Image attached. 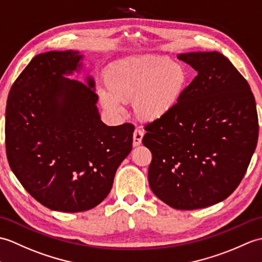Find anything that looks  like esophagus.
Here are the masks:
<instances>
[{"mask_svg":"<svg viewBox=\"0 0 262 262\" xmlns=\"http://www.w3.org/2000/svg\"><path fill=\"white\" fill-rule=\"evenodd\" d=\"M142 138H143V132L140 129H136L135 132H133V146L135 147L140 146L142 142Z\"/></svg>","mask_w":262,"mask_h":262,"instance_id":"esophagus-1","label":"esophagus"}]
</instances>
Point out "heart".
<instances>
[{
    "label": "heart",
    "instance_id": "b5f03b06",
    "mask_svg": "<svg viewBox=\"0 0 262 262\" xmlns=\"http://www.w3.org/2000/svg\"><path fill=\"white\" fill-rule=\"evenodd\" d=\"M189 84L187 69L182 62L166 57L144 56L112 63L104 74L98 91L102 105L119 112L121 102L133 100L139 119L152 122L171 113Z\"/></svg>",
    "mask_w": 262,
    "mask_h": 262
}]
</instances>
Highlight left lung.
Listing matches in <instances>:
<instances>
[{"label":"left lung","mask_w":262,"mask_h":262,"mask_svg":"<svg viewBox=\"0 0 262 262\" xmlns=\"http://www.w3.org/2000/svg\"><path fill=\"white\" fill-rule=\"evenodd\" d=\"M197 72L178 105L148 123L154 194L176 210H197L229 197L258 142L254 96L246 78L217 51L177 56Z\"/></svg>","instance_id":"8db88e82"}]
</instances>
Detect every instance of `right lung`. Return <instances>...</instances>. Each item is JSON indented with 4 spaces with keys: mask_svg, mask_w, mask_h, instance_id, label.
<instances>
[{
    "mask_svg": "<svg viewBox=\"0 0 262 262\" xmlns=\"http://www.w3.org/2000/svg\"><path fill=\"white\" fill-rule=\"evenodd\" d=\"M78 51L32 58L11 87L5 148L11 169L40 204L84 212L105 199L132 149L135 125L107 126L98 114L94 80L65 77L80 68Z\"/></svg>",
    "mask_w": 262,
    "mask_h": 262,
    "instance_id": "add662e5",
    "label": "right lung"
}]
</instances>
